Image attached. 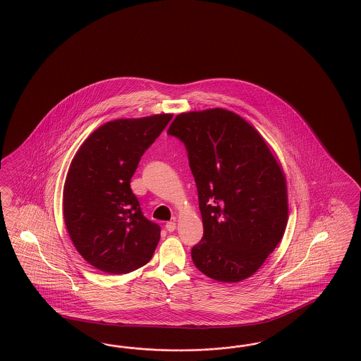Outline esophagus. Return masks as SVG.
Here are the masks:
<instances>
[{"mask_svg":"<svg viewBox=\"0 0 361 361\" xmlns=\"http://www.w3.org/2000/svg\"><path fill=\"white\" fill-rule=\"evenodd\" d=\"M166 230L168 233H173L176 230V222L175 221H171V222H166Z\"/></svg>","mask_w":361,"mask_h":361,"instance_id":"obj_1","label":"esophagus"}]
</instances>
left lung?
<instances>
[{"label": "left lung", "mask_w": 361, "mask_h": 361, "mask_svg": "<svg viewBox=\"0 0 361 361\" xmlns=\"http://www.w3.org/2000/svg\"><path fill=\"white\" fill-rule=\"evenodd\" d=\"M185 145L204 236L192 248L198 271L221 283L252 276L283 239L288 193L263 137L230 110L181 113L166 131Z\"/></svg>", "instance_id": "obj_1"}]
</instances>
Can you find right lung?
<instances>
[{"label":"right lung","instance_id":"obj_1","mask_svg":"<svg viewBox=\"0 0 361 361\" xmlns=\"http://www.w3.org/2000/svg\"><path fill=\"white\" fill-rule=\"evenodd\" d=\"M171 119L155 114L110 121L89 135L69 166L66 226L78 254L102 272H133L155 252L160 226L142 213L130 180Z\"/></svg>","mask_w":361,"mask_h":361}]
</instances>
